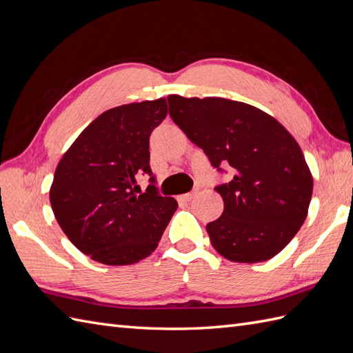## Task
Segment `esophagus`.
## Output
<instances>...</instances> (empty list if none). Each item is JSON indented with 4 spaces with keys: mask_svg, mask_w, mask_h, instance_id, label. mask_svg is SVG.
Returning a JSON list of instances; mask_svg holds the SVG:
<instances>
[{
    "mask_svg": "<svg viewBox=\"0 0 353 353\" xmlns=\"http://www.w3.org/2000/svg\"><path fill=\"white\" fill-rule=\"evenodd\" d=\"M195 196V192H189V194H183L179 196V201H183V203H189Z\"/></svg>",
    "mask_w": 353,
    "mask_h": 353,
    "instance_id": "1",
    "label": "esophagus"
}]
</instances>
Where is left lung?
Wrapping results in <instances>:
<instances>
[{
    "label": "left lung",
    "instance_id": "obj_1",
    "mask_svg": "<svg viewBox=\"0 0 353 353\" xmlns=\"http://www.w3.org/2000/svg\"><path fill=\"white\" fill-rule=\"evenodd\" d=\"M170 116L212 165L230 164L231 182L216 186L219 219L207 223L216 252L232 263H263L305 221L313 177L300 144L273 116L227 98L168 95Z\"/></svg>",
    "mask_w": 353,
    "mask_h": 353
}]
</instances>
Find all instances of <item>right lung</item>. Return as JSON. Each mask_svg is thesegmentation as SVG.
Instances as JSON below:
<instances>
[{"instance_id":"1","label":"right lung","mask_w":353,"mask_h":353,"mask_svg":"<svg viewBox=\"0 0 353 353\" xmlns=\"http://www.w3.org/2000/svg\"><path fill=\"white\" fill-rule=\"evenodd\" d=\"M165 98L123 104L99 114L62 155L50 186V205L62 231L90 259L130 265L157 249L177 209L155 185L141 192L149 137L165 119ZM153 183L155 180L150 179Z\"/></svg>"}]
</instances>
